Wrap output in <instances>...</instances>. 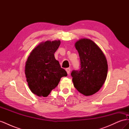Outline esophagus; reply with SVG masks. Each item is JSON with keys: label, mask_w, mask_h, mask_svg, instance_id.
Segmentation results:
<instances>
[{"label": "esophagus", "mask_w": 129, "mask_h": 129, "mask_svg": "<svg viewBox=\"0 0 129 129\" xmlns=\"http://www.w3.org/2000/svg\"><path fill=\"white\" fill-rule=\"evenodd\" d=\"M66 72H67V74H69L70 73V71H71V69H70L69 68H66Z\"/></svg>", "instance_id": "1"}]
</instances>
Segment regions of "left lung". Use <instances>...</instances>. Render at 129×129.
<instances>
[{
    "instance_id": "left-lung-1",
    "label": "left lung",
    "mask_w": 129,
    "mask_h": 129,
    "mask_svg": "<svg viewBox=\"0 0 129 129\" xmlns=\"http://www.w3.org/2000/svg\"><path fill=\"white\" fill-rule=\"evenodd\" d=\"M75 46L79 54L81 68L72 71L73 82L80 93L90 96L99 90L107 79L106 57L99 47L88 39H81Z\"/></svg>"
}]
</instances>
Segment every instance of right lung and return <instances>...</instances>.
<instances>
[{"instance_id":"obj_1","label":"right lung","mask_w":129,"mask_h":129,"mask_svg":"<svg viewBox=\"0 0 129 129\" xmlns=\"http://www.w3.org/2000/svg\"><path fill=\"white\" fill-rule=\"evenodd\" d=\"M60 43V40L42 42L27 58L25 69L26 81L31 91L38 96H48L61 78L67 76L54 56Z\"/></svg>"}]
</instances>
